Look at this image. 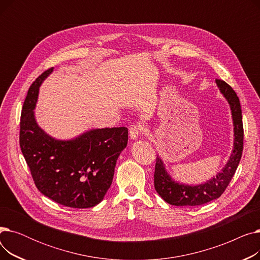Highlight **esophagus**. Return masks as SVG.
Wrapping results in <instances>:
<instances>
[{
	"label": "esophagus",
	"instance_id": "34e87169",
	"mask_svg": "<svg viewBox=\"0 0 260 260\" xmlns=\"http://www.w3.org/2000/svg\"><path fill=\"white\" fill-rule=\"evenodd\" d=\"M145 128L142 124H135L129 128V137L132 139H138L140 136L144 133Z\"/></svg>",
	"mask_w": 260,
	"mask_h": 260
}]
</instances>
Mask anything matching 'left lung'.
<instances>
[{"instance_id": "8db88e82", "label": "left lung", "mask_w": 260, "mask_h": 260, "mask_svg": "<svg viewBox=\"0 0 260 260\" xmlns=\"http://www.w3.org/2000/svg\"><path fill=\"white\" fill-rule=\"evenodd\" d=\"M216 83L231 106L234 123V149L222 172L207 183L196 186L183 185L173 181L168 175L162 160L157 157L154 173V185L161 198L172 206H201V204L219 198L238 168L243 149V125L239 98L235 90L223 80L216 79Z\"/></svg>"}]
</instances>
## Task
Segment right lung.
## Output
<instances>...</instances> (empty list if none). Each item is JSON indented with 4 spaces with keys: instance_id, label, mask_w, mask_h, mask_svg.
Segmentation results:
<instances>
[{
    "instance_id": "right-lung-1",
    "label": "right lung",
    "mask_w": 260,
    "mask_h": 260,
    "mask_svg": "<svg viewBox=\"0 0 260 260\" xmlns=\"http://www.w3.org/2000/svg\"><path fill=\"white\" fill-rule=\"evenodd\" d=\"M52 72L41 74L30 85L20 120V146L37 188L62 206L92 208L113 181L117 159L127 145L126 127L92 129L70 141L52 139L35 119L39 86Z\"/></svg>"
}]
</instances>
